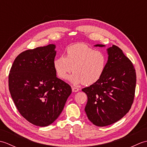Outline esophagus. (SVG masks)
Returning a JSON list of instances; mask_svg holds the SVG:
<instances>
[{"mask_svg": "<svg viewBox=\"0 0 147 147\" xmlns=\"http://www.w3.org/2000/svg\"><path fill=\"white\" fill-rule=\"evenodd\" d=\"M79 90H80V88H77V87H74V86L72 87V91H73V92H78Z\"/></svg>", "mask_w": 147, "mask_h": 147, "instance_id": "1", "label": "esophagus"}]
</instances>
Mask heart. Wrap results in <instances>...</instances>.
<instances>
[{
  "label": "heart",
  "mask_w": 147,
  "mask_h": 147,
  "mask_svg": "<svg viewBox=\"0 0 147 147\" xmlns=\"http://www.w3.org/2000/svg\"><path fill=\"white\" fill-rule=\"evenodd\" d=\"M107 65L105 53L95 51L83 43H76L68 47L66 56L56 59L54 66L59 78L65 79L67 74L74 73L68 78L75 85L83 83L89 85L101 78Z\"/></svg>",
  "instance_id": "1"
}]
</instances>
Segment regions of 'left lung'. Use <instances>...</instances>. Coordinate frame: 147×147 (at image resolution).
<instances>
[{
	"instance_id": "left-lung-1",
	"label": "left lung",
	"mask_w": 147,
	"mask_h": 147,
	"mask_svg": "<svg viewBox=\"0 0 147 147\" xmlns=\"http://www.w3.org/2000/svg\"><path fill=\"white\" fill-rule=\"evenodd\" d=\"M107 52L108 61L101 78L82 89L88 96L85 108L87 117L93 124L101 127L115 123L129 112L136 83L135 69L123 51L113 45Z\"/></svg>"
}]
</instances>
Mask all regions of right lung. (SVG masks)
I'll return each instance as SVG.
<instances>
[{
    "label": "right lung",
    "instance_id": "obj_1",
    "mask_svg": "<svg viewBox=\"0 0 147 147\" xmlns=\"http://www.w3.org/2000/svg\"><path fill=\"white\" fill-rule=\"evenodd\" d=\"M55 45L19 54L9 74V90L20 114L34 125L47 126L61 114L71 87L56 76Z\"/></svg>",
    "mask_w": 147,
    "mask_h": 147
}]
</instances>
